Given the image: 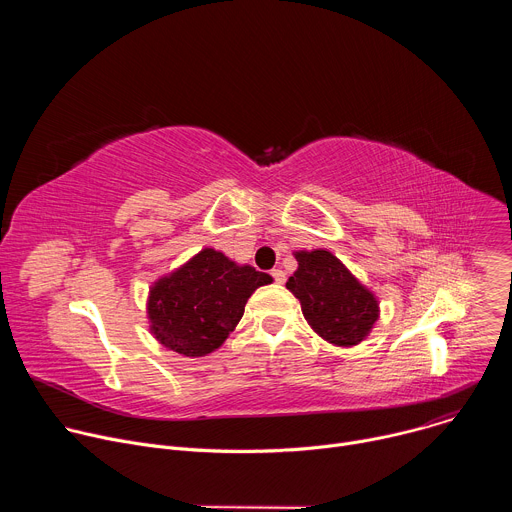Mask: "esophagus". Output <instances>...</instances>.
Instances as JSON below:
<instances>
[{
    "label": "esophagus",
    "mask_w": 512,
    "mask_h": 512,
    "mask_svg": "<svg viewBox=\"0 0 512 512\" xmlns=\"http://www.w3.org/2000/svg\"><path fill=\"white\" fill-rule=\"evenodd\" d=\"M271 275H273L275 283H279V285L285 281V273H283L281 269H273V271H271Z\"/></svg>",
    "instance_id": "esophagus-1"
}]
</instances>
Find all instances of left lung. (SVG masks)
I'll use <instances>...</instances> for the list:
<instances>
[{
    "mask_svg": "<svg viewBox=\"0 0 512 512\" xmlns=\"http://www.w3.org/2000/svg\"><path fill=\"white\" fill-rule=\"evenodd\" d=\"M298 269L285 283L312 330L334 346H356L379 320V300L326 249L296 251Z\"/></svg>",
    "mask_w": 512,
    "mask_h": 512,
    "instance_id": "left-lung-1",
    "label": "left lung"
}]
</instances>
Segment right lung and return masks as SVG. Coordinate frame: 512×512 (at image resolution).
I'll return each mask as SVG.
<instances>
[{
	"label": "right lung",
	"instance_id": "add662e5",
	"mask_svg": "<svg viewBox=\"0 0 512 512\" xmlns=\"http://www.w3.org/2000/svg\"><path fill=\"white\" fill-rule=\"evenodd\" d=\"M271 281V275L206 247L150 287V330L168 350L206 356L235 330L253 291Z\"/></svg>",
	"mask_w": 512,
	"mask_h": 512
}]
</instances>
